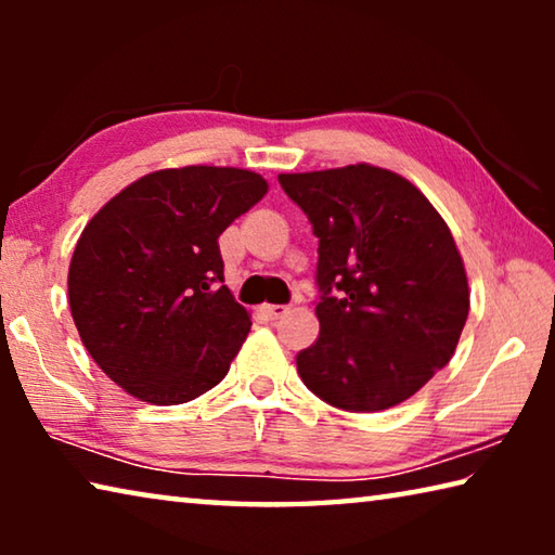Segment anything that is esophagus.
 <instances>
[{
    "instance_id": "1",
    "label": "esophagus",
    "mask_w": 555,
    "mask_h": 555,
    "mask_svg": "<svg viewBox=\"0 0 555 555\" xmlns=\"http://www.w3.org/2000/svg\"><path fill=\"white\" fill-rule=\"evenodd\" d=\"M261 311H264L269 318H274V321H276V318H284V315L291 311V308H288V306H276V304H269V306L261 308Z\"/></svg>"
}]
</instances>
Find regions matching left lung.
<instances>
[{"instance_id":"1","label":"left lung","mask_w":555,"mask_h":555,"mask_svg":"<svg viewBox=\"0 0 555 555\" xmlns=\"http://www.w3.org/2000/svg\"><path fill=\"white\" fill-rule=\"evenodd\" d=\"M318 237V340L296 367L318 399L372 413L413 397L443 370L469 291L448 224L416 185L357 164L281 173Z\"/></svg>"}]
</instances>
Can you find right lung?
I'll list each match as a JSON object with an SVG mask.
<instances>
[{"label": "right lung", "mask_w": 555, "mask_h": 555, "mask_svg": "<svg viewBox=\"0 0 555 555\" xmlns=\"http://www.w3.org/2000/svg\"><path fill=\"white\" fill-rule=\"evenodd\" d=\"M267 188L242 168H166L127 185L82 230L68 271L73 321L131 397L173 406L228 374L251 321L222 286L218 237Z\"/></svg>", "instance_id": "1"}]
</instances>
